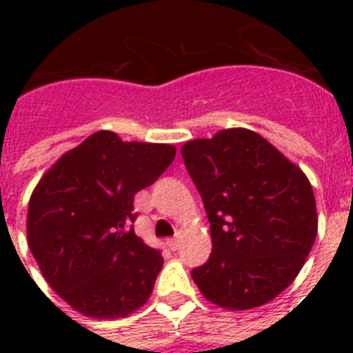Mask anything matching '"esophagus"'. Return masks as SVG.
Instances as JSON below:
<instances>
[{
  "mask_svg": "<svg viewBox=\"0 0 353 353\" xmlns=\"http://www.w3.org/2000/svg\"><path fill=\"white\" fill-rule=\"evenodd\" d=\"M166 245L170 247L172 251H176L177 247H179V238H177V236L176 238H168V240H166Z\"/></svg>",
  "mask_w": 353,
  "mask_h": 353,
  "instance_id": "obj_1",
  "label": "esophagus"
}]
</instances>
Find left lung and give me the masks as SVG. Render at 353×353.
<instances>
[{"instance_id":"8db88e82","label":"left lung","mask_w":353,"mask_h":353,"mask_svg":"<svg viewBox=\"0 0 353 353\" xmlns=\"http://www.w3.org/2000/svg\"><path fill=\"white\" fill-rule=\"evenodd\" d=\"M181 155L212 236L194 282L207 301L232 312L268 304L296 279L317 238L312 183L247 128L188 141Z\"/></svg>"}]
</instances>
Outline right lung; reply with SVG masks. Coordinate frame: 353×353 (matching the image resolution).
Instances as JSON below:
<instances>
[{"label": "right lung", "mask_w": 353, "mask_h": 353, "mask_svg": "<svg viewBox=\"0 0 353 353\" xmlns=\"http://www.w3.org/2000/svg\"><path fill=\"white\" fill-rule=\"evenodd\" d=\"M176 146L122 141L101 130L69 150L30 194L27 241L43 279L74 312L121 319L152 295L163 256L133 231V198Z\"/></svg>", "instance_id": "obj_1"}]
</instances>
